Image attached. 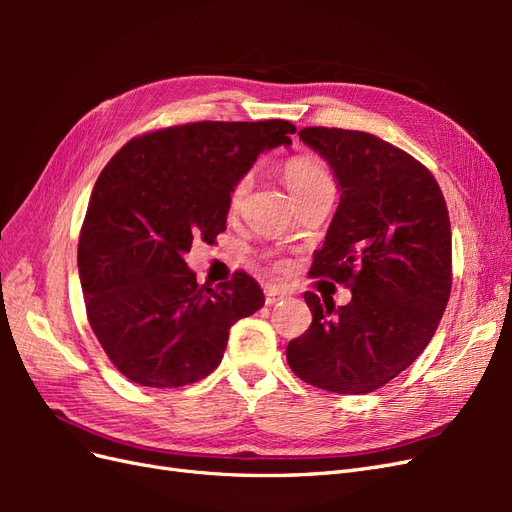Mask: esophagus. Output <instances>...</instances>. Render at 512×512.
Here are the masks:
<instances>
[{"label": "esophagus", "mask_w": 512, "mask_h": 512, "mask_svg": "<svg viewBox=\"0 0 512 512\" xmlns=\"http://www.w3.org/2000/svg\"><path fill=\"white\" fill-rule=\"evenodd\" d=\"M284 297H286V292L280 290V288H275V286H267L265 288V303L267 305H273L277 301H282Z\"/></svg>", "instance_id": "esophagus-1"}]
</instances>
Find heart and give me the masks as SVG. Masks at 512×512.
<instances>
[{
	"label": "heart",
	"instance_id": "b5f03b06",
	"mask_svg": "<svg viewBox=\"0 0 512 512\" xmlns=\"http://www.w3.org/2000/svg\"><path fill=\"white\" fill-rule=\"evenodd\" d=\"M284 179L288 190L292 192L294 200H299L303 196H309L320 190H329L333 188V179L331 173L327 170L320 160L314 156H294L284 164ZM247 188H250V179H241L235 188L230 192L228 205L230 209H237L239 203L243 200Z\"/></svg>",
	"mask_w": 512,
	"mask_h": 512
}]
</instances>
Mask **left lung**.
<instances>
[{
	"label": "left lung",
	"instance_id": "left-lung-1",
	"mask_svg": "<svg viewBox=\"0 0 512 512\" xmlns=\"http://www.w3.org/2000/svg\"><path fill=\"white\" fill-rule=\"evenodd\" d=\"M342 196L309 275L348 284L335 307L305 292L312 327L286 348L290 369L318 389L363 395L410 367L451 297V220L429 170L382 138L305 128Z\"/></svg>",
	"mask_w": 512,
	"mask_h": 512
}]
</instances>
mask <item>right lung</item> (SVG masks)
<instances>
[{
  "mask_svg": "<svg viewBox=\"0 0 512 512\" xmlns=\"http://www.w3.org/2000/svg\"><path fill=\"white\" fill-rule=\"evenodd\" d=\"M290 121H200L134 138L104 166L79 239L91 329L128 380L175 389L220 365L228 331L265 305L237 273L207 288L185 262L226 230L228 198L256 158L290 147Z\"/></svg>",
  "mask_w": 512,
  "mask_h": 512,
  "instance_id": "obj_1",
  "label": "right lung"
}]
</instances>
